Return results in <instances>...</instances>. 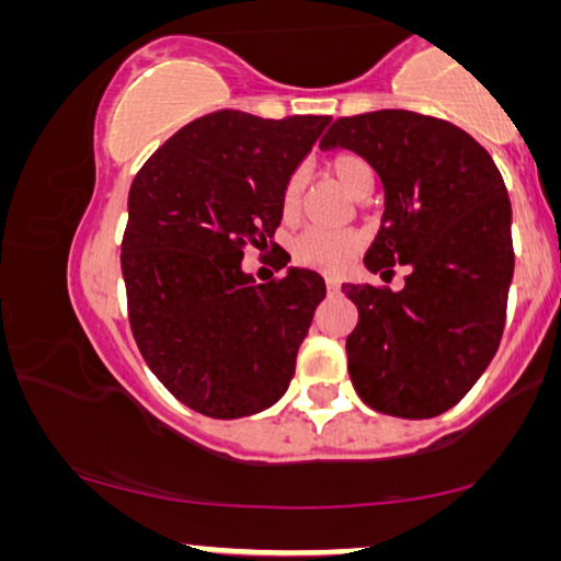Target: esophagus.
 Wrapping results in <instances>:
<instances>
[{"label":"esophagus","mask_w":561,"mask_h":561,"mask_svg":"<svg viewBox=\"0 0 561 561\" xmlns=\"http://www.w3.org/2000/svg\"><path fill=\"white\" fill-rule=\"evenodd\" d=\"M325 284H328V291H333V295H335L337 289H341V279L333 277V274H328V277H325Z\"/></svg>","instance_id":"esophagus-1"}]
</instances>
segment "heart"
<instances>
[{
  "label": "heart",
  "mask_w": 561,
  "mask_h": 561,
  "mask_svg": "<svg viewBox=\"0 0 561 561\" xmlns=\"http://www.w3.org/2000/svg\"><path fill=\"white\" fill-rule=\"evenodd\" d=\"M325 170L356 198H363L374 185V170L360 154L337 149L325 160ZM305 180L302 172H291L282 187V218L295 220L302 208ZM360 251V236L353 231H330V228H307L291 243V256L299 266L318 272H341Z\"/></svg>",
  "instance_id": "obj_1"
}]
</instances>
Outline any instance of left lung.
Here are the masks:
<instances>
[{
  "instance_id": "left-lung-1",
  "label": "left lung",
  "mask_w": 561,
  "mask_h": 561,
  "mask_svg": "<svg viewBox=\"0 0 561 561\" xmlns=\"http://www.w3.org/2000/svg\"><path fill=\"white\" fill-rule=\"evenodd\" d=\"M320 147L358 152L386 210L363 264L404 289L343 284L358 307L351 381L376 412L427 420L455 407L499 351L514 277L511 201L493 157L460 126L404 108L341 116Z\"/></svg>"
}]
</instances>
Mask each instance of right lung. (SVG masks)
Returning <instances> with one entry per match:
<instances>
[{"instance_id":"right-lung-1","label":"right lung","mask_w":561,"mask_h":561,"mask_svg":"<svg viewBox=\"0 0 561 561\" xmlns=\"http://www.w3.org/2000/svg\"><path fill=\"white\" fill-rule=\"evenodd\" d=\"M328 124L220 108L172 134L131 183L122 272L134 341L164 389L213 420L256 414L287 391L325 299L318 272L256 284L241 259L272 243L282 187ZM287 262L277 251L274 272Z\"/></svg>"}]
</instances>
